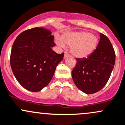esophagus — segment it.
Segmentation results:
<instances>
[{"mask_svg":"<svg viewBox=\"0 0 125 125\" xmlns=\"http://www.w3.org/2000/svg\"><path fill=\"white\" fill-rule=\"evenodd\" d=\"M68 55H69V54L67 53V52H65V55H64V59L66 58V57L68 56Z\"/></svg>","mask_w":125,"mask_h":125,"instance_id":"34e87169","label":"esophagus"}]
</instances>
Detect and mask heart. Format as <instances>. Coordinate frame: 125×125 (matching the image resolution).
I'll return each instance as SVG.
<instances>
[{
	"mask_svg": "<svg viewBox=\"0 0 125 125\" xmlns=\"http://www.w3.org/2000/svg\"><path fill=\"white\" fill-rule=\"evenodd\" d=\"M98 42V38L95 35L86 31L65 33L62 40H57V44L60 47L71 46L72 54L80 59L90 56L95 50Z\"/></svg>",
	"mask_w": 125,
	"mask_h": 125,
	"instance_id": "obj_1",
	"label": "heart"
}]
</instances>
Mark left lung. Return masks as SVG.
I'll use <instances>...</instances> for the list:
<instances>
[{
    "label": "left lung",
    "mask_w": 125,
    "mask_h": 125,
    "mask_svg": "<svg viewBox=\"0 0 125 125\" xmlns=\"http://www.w3.org/2000/svg\"><path fill=\"white\" fill-rule=\"evenodd\" d=\"M115 59V52L111 42L100 33L96 49L87 58L77 59V63L72 71L75 84L86 94L99 91L110 78Z\"/></svg>",
    "instance_id": "1"
}]
</instances>
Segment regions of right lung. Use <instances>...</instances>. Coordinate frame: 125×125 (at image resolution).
<instances>
[{
  "instance_id": "1",
  "label": "right lung",
  "mask_w": 125,
  "mask_h": 125,
  "mask_svg": "<svg viewBox=\"0 0 125 125\" xmlns=\"http://www.w3.org/2000/svg\"><path fill=\"white\" fill-rule=\"evenodd\" d=\"M56 45L48 29L35 27L21 33L10 52V64L18 82L29 91L39 92L50 82L64 53L52 50Z\"/></svg>"
}]
</instances>
